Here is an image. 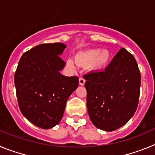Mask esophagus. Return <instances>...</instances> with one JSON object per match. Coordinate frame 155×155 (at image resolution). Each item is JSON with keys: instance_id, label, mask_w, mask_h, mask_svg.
Returning a JSON list of instances; mask_svg holds the SVG:
<instances>
[{"instance_id": "1", "label": "esophagus", "mask_w": 155, "mask_h": 155, "mask_svg": "<svg viewBox=\"0 0 155 155\" xmlns=\"http://www.w3.org/2000/svg\"><path fill=\"white\" fill-rule=\"evenodd\" d=\"M85 82H86V80L83 78H79V83L80 86H83L85 84Z\"/></svg>"}]
</instances>
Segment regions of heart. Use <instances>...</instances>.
Masks as SVG:
<instances>
[{"instance_id":"1","label":"heart","mask_w":155,"mask_h":155,"mask_svg":"<svg viewBox=\"0 0 155 155\" xmlns=\"http://www.w3.org/2000/svg\"><path fill=\"white\" fill-rule=\"evenodd\" d=\"M111 55L107 49L100 50V48H93L83 52H79L75 57L76 62L81 66L90 65L93 70L100 71L106 67L110 60ZM69 67L75 68L74 62L69 58L66 62Z\"/></svg>"}]
</instances>
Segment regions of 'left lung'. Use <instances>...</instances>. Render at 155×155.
<instances>
[{"label":"left lung","instance_id":"obj_1","mask_svg":"<svg viewBox=\"0 0 155 155\" xmlns=\"http://www.w3.org/2000/svg\"><path fill=\"white\" fill-rule=\"evenodd\" d=\"M83 77L93 125L113 131L126 124L136 111L140 96V73L134 55L122 48L105 70Z\"/></svg>","mask_w":155,"mask_h":155}]
</instances>
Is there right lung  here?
Returning a JSON list of instances; mask_svg holds the SVG:
<instances>
[{
  "label": "right lung",
  "mask_w": 155,
  "mask_h": 155,
  "mask_svg": "<svg viewBox=\"0 0 155 155\" xmlns=\"http://www.w3.org/2000/svg\"><path fill=\"white\" fill-rule=\"evenodd\" d=\"M63 43L41 44L22 55L15 75L20 110L31 124L42 129L56 126L65 104L79 86L77 76H65L60 55Z\"/></svg>",
  "instance_id": "add662e5"
}]
</instances>
